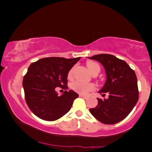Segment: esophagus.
I'll list each match as a JSON object with an SVG mask.
<instances>
[{"label":"esophagus","instance_id":"obj_1","mask_svg":"<svg viewBox=\"0 0 152 152\" xmlns=\"http://www.w3.org/2000/svg\"><path fill=\"white\" fill-rule=\"evenodd\" d=\"M80 97H83V98H84V99H87V98H88V96H86V95H82V94H80Z\"/></svg>","mask_w":152,"mask_h":152}]
</instances>
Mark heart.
Wrapping results in <instances>:
<instances>
[{"label":"heart","mask_w":152,"mask_h":152,"mask_svg":"<svg viewBox=\"0 0 152 152\" xmlns=\"http://www.w3.org/2000/svg\"><path fill=\"white\" fill-rule=\"evenodd\" d=\"M87 67H88L89 71L91 73L95 68H99L98 64L95 63V62H88L87 64ZM72 75H73V68L70 69V71L68 72V77L71 79L72 77ZM71 88L75 92L80 93L82 95H85L90 92V91L94 90L95 86L94 84H91V83H85L82 82V81L77 80L72 83L71 84Z\"/></svg>","instance_id":"b5f03b06"}]
</instances>
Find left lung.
Returning a JSON list of instances; mask_svg holds the SVG:
<instances>
[{
  "mask_svg": "<svg viewBox=\"0 0 152 152\" xmlns=\"http://www.w3.org/2000/svg\"><path fill=\"white\" fill-rule=\"evenodd\" d=\"M90 59L102 64L107 81L99 93L108 99L97 98L98 104L91 113L103 124H114L124 120L138 102L139 93L136 75L124 60L108 54L96 55Z\"/></svg>",
  "mask_w": 152,
  "mask_h": 152,
  "instance_id": "left-lung-1",
  "label": "left lung"
}]
</instances>
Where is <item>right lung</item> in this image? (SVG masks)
<instances>
[{
  "label": "right lung",
  "instance_id": "obj_1",
  "mask_svg": "<svg viewBox=\"0 0 152 152\" xmlns=\"http://www.w3.org/2000/svg\"><path fill=\"white\" fill-rule=\"evenodd\" d=\"M80 59L46 57L30 64L23 87L27 104L35 115L46 121H55L70 111L79 95L70 90L59 96L55 88L67 90L68 72Z\"/></svg>",
  "mask_w": 152,
  "mask_h": 152
}]
</instances>
